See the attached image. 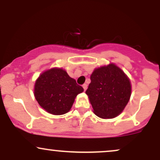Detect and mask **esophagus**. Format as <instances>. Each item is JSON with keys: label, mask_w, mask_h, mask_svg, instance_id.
Here are the masks:
<instances>
[{"label": "esophagus", "mask_w": 160, "mask_h": 160, "mask_svg": "<svg viewBox=\"0 0 160 160\" xmlns=\"http://www.w3.org/2000/svg\"><path fill=\"white\" fill-rule=\"evenodd\" d=\"M82 88H83L84 91H86V89H87V84H83V85H82Z\"/></svg>", "instance_id": "34e87169"}]
</instances>
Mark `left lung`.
Returning a JSON list of instances; mask_svg holds the SVG:
<instances>
[{
    "label": "left lung",
    "instance_id": "8db88e82",
    "mask_svg": "<svg viewBox=\"0 0 160 160\" xmlns=\"http://www.w3.org/2000/svg\"><path fill=\"white\" fill-rule=\"evenodd\" d=\"M86 94L93 112L102 119H112L122 113L130 99L129 78L115 64L95 68Z\"/></svg>",
    "mask_w": 160,
    "mask_h": 160
}]
</instances>
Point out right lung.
Listing matches in <instances>:
<instances>
[{
  "mask_svg": "<svg viewBox=\"0 0 160 160\" xmlns=\"http://www.w3.org/2000/svg\"><path fill=\"white\" fill-rule=\"evenodd\" d=\"M83 92L74 79L64 69L52 68L40 74L34 84L37 102L46 111L53 115L68 113L77 95Z\"/></svg>",
  "mask_w": 160,
  "mask_h": 160,
  "instance_id": "obj_1",
  "label": "right lung"
}]
</instances>
